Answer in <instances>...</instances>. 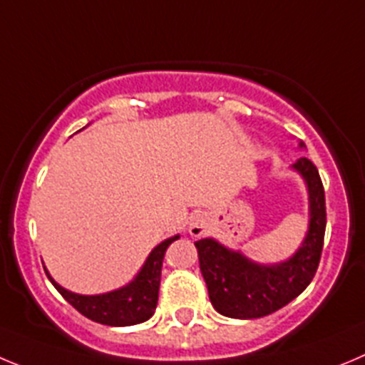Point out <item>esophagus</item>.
I'll use <instances>...</instances> for the list:
<instances>
[{
    "label": "esophagus",
    "mask_w": 365,
    "mask_h": 365,
    "mask_svg": "<svg viewBox=\"0 0 365 365\" xmlns=\"http://www.w3.org/2000/svg\"><path fill=\"white\" fill-rule=\"evenodd\" d=\"M209 230V217L203 212H196L189 217V234L192 237H202Z\"/></svg>",
    "instance_id": "esophagus-1"
}]
</instances>
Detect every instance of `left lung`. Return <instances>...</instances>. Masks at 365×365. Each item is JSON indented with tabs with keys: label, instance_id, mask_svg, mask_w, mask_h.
<instances>
[{
	"label": "left lung",
	"instance_id": "left-lung-1",
	"mask_svg": "<svg viewBox=\"0 0 365 365\" xmlns=\"http://www.w3.org/2000/svg\"><path fill=\"white\" fill-rule=\"evenodd\" d=\"M299 145L304 148L302 142ZM292 169L302 176L308 187L309 225L304 241L290 259L263 264L212 237L194 243L209 299L221 315L230 319L270 315L299 297L319 268L326 230L324 187L312 160L299 158Z\"/></svg>",
	"mask_w": 365,
	"mask_h": 365
}]
</instances>
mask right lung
Masks as SVG:
<instances>
[{"label": "right lung", "instance_id": "add662e5", "mask_svg": "<svg viewBox=\"0 0 365 365\" xmlns=\"http://www.w3.org/2000/svg\"><path fill=\"white\" fill-rule=\"evenodd\" d=\"M180 236H173L162 241L158 247L153 248L148 255L144 267L136 274L129 284L122 286L118 290L108 292L101 295H79L73 292L64 290L63 286L57 284L44 268L56 290L73 306L79 313L106 326H133L151 319L158 302L160 277H162V263L167 247Z\"/></svg>", "mask_w": 365, "mask_h": 365}]
</instances>
